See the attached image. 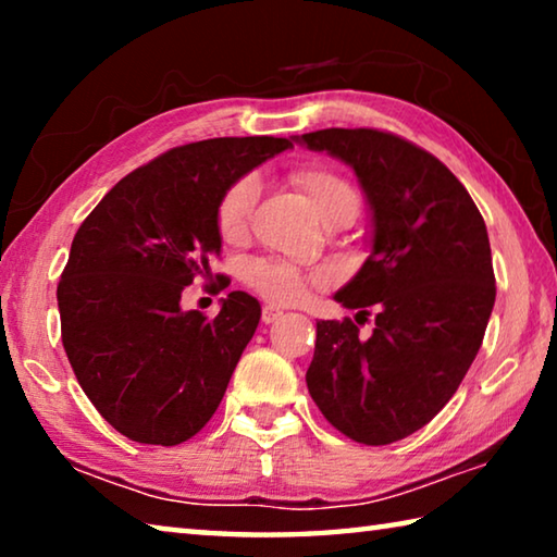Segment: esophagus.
Returning a JSON list of instances; mask_svg holds the SVG:
<instances>
[{
	"label": "esophagus",
	"mask_w": 557,
	"mask_h": 557,
	"mask_svg": "<svg viewBox=\"0 0 557 557\" xmlns=\"http://www.w3.org/2000/svg\"><path fill=\"white\" fill-rule=\"evenodd\" d=\"M282 317H285V312H282L280 307H272V305L262 307V322H265V324L277 322V319H282Z\"/></svg>",
	"instance_id": "esophagus-1"
}]
</instances>
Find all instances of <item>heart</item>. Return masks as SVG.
<instances>
[{
	"mask_svg": "<svg viewBox=\"0 0 557 557\" xmlns=\"http://www.w3.org/2000/svg\"><path fill=\"white\" fill-rule=\"evenodd\" d=\"M295 184L309 196L314 211L329 215L344 209L358 211V191L346 182L342 174L326 166H299L295 174ZM258 199V178L240 176L221 194L215 203V228L223 243H240L248 233L252 206ZM243 280L270 301H295L305 295L309 285H319L326 280L324 270H305L295 262L277 258H256L243 268Z\"/></svg>",
	"mask_w": 557,
	"mask_h": 557,
	"instance_id": "b5f03b06",
	"label": "heart"
}]
</instances>
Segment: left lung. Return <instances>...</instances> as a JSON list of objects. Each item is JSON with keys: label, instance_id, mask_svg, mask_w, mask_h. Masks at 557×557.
Returning <instances> with one entry per match:
<instances>
[{"label": "left lung", "instance_id": "obj_1", "mask_svg": "<svg viewBox=\"0 0 557 557\" xmlns=\"http://www.w3.org/2000/svg\"><path fill=\"white\" fill-rule=\"evenodd\" d=\"M295 143L351 166L371 211V256L334 299L373 307L375 329L317 322L307 388L346 437L391 445L445 408L482 346L496 299L486 225L459 178L398 135L332 127Z\"/></svg>", "mask_w": 557, "mask_h": 557}]
</instances>
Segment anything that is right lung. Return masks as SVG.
Wrapping results in <instances>:
<instances>
[{
	"mask_svg": "<svg viewBox=\"0 0 557 557\" xmlns=\"http://www.w3.org/2000/svg\"><path fill=\"white\" fill-rule=\"evenodd\" d=\"M289 147L282 137L174 147L120 178L81 223L55 292L61 338L83 393L120 435L182 445L221 405L260 301L231 292L209 319L184 312L182 292L221 256V194Z\"/></svg>",
	"mask_w": 557,
	"mask_h": 557,
	"instance_id": "add662e5",
	"label": "right lung"
}]
</instances>
